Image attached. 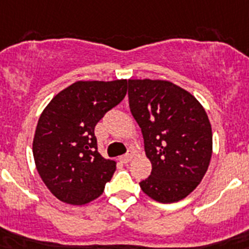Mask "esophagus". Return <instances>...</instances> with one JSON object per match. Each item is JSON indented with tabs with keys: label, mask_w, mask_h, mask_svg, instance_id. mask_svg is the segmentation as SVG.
Masks as SVG:
<instances>
[{
	"label": "esophagus",
	"mask_w": 249,
	"mask_h": 249,
	"mask_svg": "<svg viewBox=\"0 0 249 249\" xmlns=\"http://www.w3.org/2000/svg\"><path fill=\"white\" fill-rule=\"evenodd\" d=\"M131 159H132V155L131 154H126V155H122V157H120V161L123 164H127L131 161Z\"/></svg>",
	"instance_id": "1"
}]
</instances>
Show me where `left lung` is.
<instances>
[{"mask_svg": "<svg viewBox=\"0 0 249 249\" xmlns=\"http://www.w3.org/2000/svg\"><path fill=\"white\" fill-rule=\"evenodd\" d=\"M128 104L153 166L140 182L141 190L158 202L182 200L210 164L213 132L206 112L190 92L163 80H128Z\"/></svg>", "mask_w": 249, "mask_h": 249, "instance_id": "left-lung-1", "label": "left lung"}]
</instances>
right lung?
Listing matches in <instances>:
<instances>
[{"label": "right lung", "instance_id": "right-lung-1", "mask_svg": "<svg viewBox=\"0 0 249 249\" xmlns=\"http://www.w3.org/2000/svg\"><path fill=\"white\" fill-rule=\"evenodd\" d=\"M127 80L77 81L53 98L36 124L33 155L48 190L70 205L95 200L116 172L98 151L96 123L118 106Z\"/></svg>", "mask_w": 249, "mask_h": 249}]
</instances>
